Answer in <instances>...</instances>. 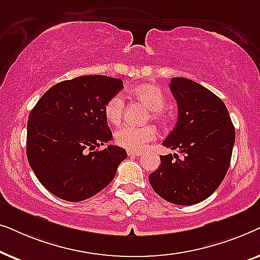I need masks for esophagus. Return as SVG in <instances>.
Listing matches in <instances>:
<instances>
[{
    "label": "esophagus",
    "mask_w": 260,
    "mask_h": 260,
    "mask_svg": "<svg viewBox=\"0 0 260 260\" xmlns=\"http://www.w3.org/2000/svg\"><path fill=\"white\" fill-rule=\"evenodd\" d=\"M127 155L131 156V157H138V156L142 155V152H140V151H127Z\"/></svg>",
    "instance_id": "obj_1"
}]
</instances>
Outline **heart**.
<instances>
[{
  "instance_id": "obj_1",
  "label": "heart",
  "mask_w": 260,
  "mask_h": 260,
  "mask_svg": "<svg viewBox=\"0 0 260 260\" xmlns=\"http://www.w3.org/2000/svg\"><path fill=\"white\" fill-rule=\"evenodd\" d=\"M131 93L150 110V117L152 119L162 118V109L166 105V97L162 90L154 85L145 84L133 88ZM124 108H125V103L122 95H113L105 104L104 113L106 119L115 125L119 124L124 115ZM155 137L156 130L150 125L143 127L126 125L116 131L115 142L117 145L129 151H141Z\"/></svg>"
}]
</instances>
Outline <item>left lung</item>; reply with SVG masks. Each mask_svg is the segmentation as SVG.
Segmentation results:
<instances>
[{
	"label": "left lung",
	"mask_w": 260,
	"mask_h": 260,
	"mask_svg": "<svg viewBox=\"0 0 260 260\" xmlns=\"http://www.w3.org/2000/svg\"><path fill=\"white\" fill-rule=\"evenodd\" d=\"M179 115L163 142L179 155H161V166L149 175L152 189L165 200L189 206L214 193L229 170L236 130L226 105L208 88L187 78L170 81Z\"/></svg>",
	"instance_id": "left-lung-1"
}]
</instances>
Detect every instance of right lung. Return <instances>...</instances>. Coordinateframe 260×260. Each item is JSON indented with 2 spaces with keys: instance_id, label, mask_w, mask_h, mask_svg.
Returning a JSON list of instances; mask_svg holds the SVG:
<instances>
[{
  "instance_id": "right-lung-1",
  "label": "right lung",
  "mask_w": 260,
  "mask_h": 260,
  "mask_svg": "<svg viewBox=\"0 0 260 260\" xmlns=\"http://www.w3.org/2000/svg\"><path fill=\"white\" fill-rule=\"evenodd\" d=\"M123 81L108 76H83L46 91L28 117L27 157L46 189L62 200H86L108 186L125 149L108 145L112 133L104 108Z\"/></svg>"
}]
</instances>
